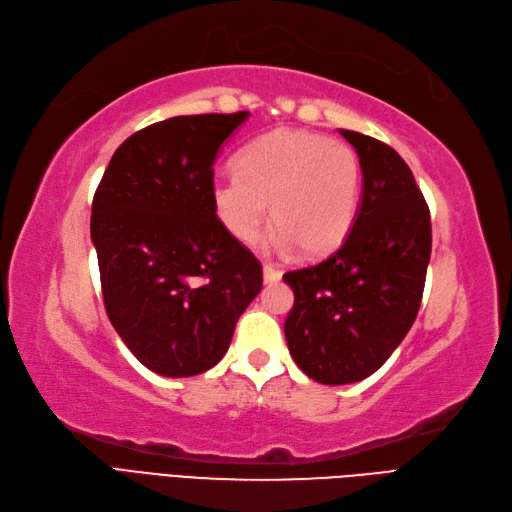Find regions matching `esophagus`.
Listing matches in <instances>:
<instances>
[{
    "label": "esophagus",
    "instance_id": "34e87169",
    "mask_svg": "<svg viewBox=\"0 0 512 512\" xmlns=\"http://www.w3.org/2000/svg\"><path fill=\"white\" fill-rule=\"evenodd\" d=\"M262 277H264V281H279L281 279V271L277 267H273V264H264V267H262Z\"/></svg>",
    "mask_w": 512,
    "mask_h": 512
}]
</instances>
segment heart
<instances>
[{
    "mask_svg": "<svg viewBox=\"0 0 512 512\" xmlns=\"http://www.w3.org/2000/svg\"><path fill=\"white\" fill-rule=\"evenodd\" d=\"M360 186V158L349 146L309 131L277 129L239 152L237 171L214 180L211 199L237 241L260 239L271 203L279 243L322 256L337 250L354 226Z\"/></svg>",
    "mask_w": 512,
    "mask_h": 512,
    "instance_id": "1",
    "label": "heart"
}]
</instances>
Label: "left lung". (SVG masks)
<instances>
[{"mask_svg": "<svg viewBox=\"0 0 512 512\" xmlns=\"http://www.w3.org/2000/svg\"><path fill=\"white\" fill-rule=\"evenodd\" d=\"M360 156L364 190L341 248L284 275L294 290L288 349L326 385L373 375L411 330L432 252L430 209L402 156L375 137L339 129Z\"/></svg>", "mask_w": 512, "mask_h": 512, "instance_id": "obj_1", "label": "left lung"}]
</instances>
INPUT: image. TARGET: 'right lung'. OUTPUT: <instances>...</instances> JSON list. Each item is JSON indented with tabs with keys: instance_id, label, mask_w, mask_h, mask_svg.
I'll use <instances>...</instances> for the list:
<instances>
[{
	"instance_id": "right-lung-1",
	"label": "right lung",
	"mask_w": 512,
	"mask_h": 512,
	"mask_svg": "<svg viewBox=\"0 0 512 512\" xmlns=\"http://www.w3.org/2000/svg\"><path fill=\"white\" fill-rule=\"evenodd\" d=\"M250 112L175 116L114 152L93 199L103 305L131 354L163 377L216 366L262 290V267L216 216L220 146Z\"/></svg>"
}]
</instances>
